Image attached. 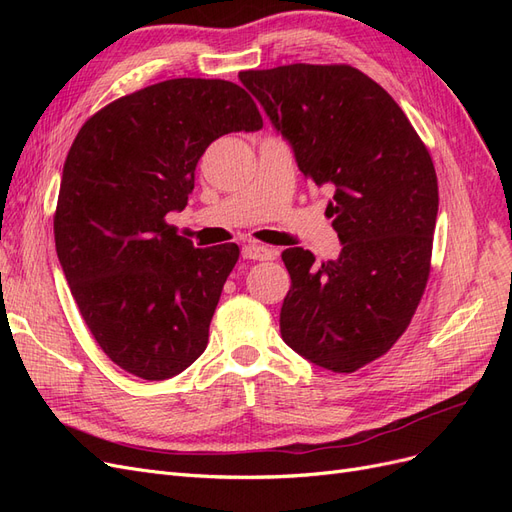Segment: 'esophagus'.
Returning <instances> with one entry per match:
<instances>
[{
    "instance_id": "1",
    "label": "esophagus",
    "mask_w": 512,
    "mask_h": 512,
    "mask_svg": "<svg viewBox=\"0 0 512 512\" xmlns=\"http://www.w3.org/2000/svg\"><path fill=\"white\" fill-rule=\"evenodd\" d=\"M241 256L245 260H275L277 256V250L275 247H269V245H258V243H252V245H245Z\"/></svg>"
}]
</instances>
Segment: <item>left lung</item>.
<instances>
[{"label": "left lung", "mask_w": 512, "mask_h": 512, "mask_svg": "<svg viewBox=\"0 0 512 512\" xmlns=\"http://www.w3.org/2000/svg\"><path fill=\"white\" fill-rule=\"evenodd\" d=\"M239 79L292 145L305 179L335 188V260L303 247L282 260L292 286L280 329L307 361L352 374L404 335L425 292L438 177L399 104L346 64L245 70Z\"/></svg>", "instance_id": "obj_1"}]
</instances>
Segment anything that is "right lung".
<instances>
[{
    "instance_id": "add662e5",
    "label": "right lung",
    "mask_w": 512,
    "mask_h": 512,
    "mask_svg": "<svg viewBox=\"0 0 512 512\" xmlns=\"http://www.w3.org/2000/svg\"><path fill=\"white\" fill-rule=\"evenodd\" d=\"M262 128L222 79H170L106 104L76 134L53 218L57 258L104 354L143 380L173 378L207 348L237 243L194 247L166 222L224 134Z\"/></svg>"
}]
</instances>
